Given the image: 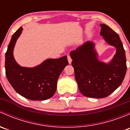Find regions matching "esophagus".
<instances>
[{
    "mask_svg": "<svg viewBox=\"0 0 130 130\" xmlns=\"http://www.w3.org/2000/svg\"><path fill=\"white\" fill-rule=\"evenodd\" d=\"M67 58H68V61H69V63L70 64L72 63V58H71V57H70V55H68Z\"/></svg>",
    "mask_w": 130,
    "mask_h": 130,
    "instance_id": "esophagus-1",
    "label": "esophagus"
}]
</instances>
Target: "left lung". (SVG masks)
<instances>
[{
    "label": "left lung",
    "mask_w": 130,
    "mask_h": 130,
    "mask_svg": "<svg viewBox=\"0 0 130 130\" xmlns=\"http://www.w3.org/2000/svg\"><path fill=\"white\" fill-rule=\"evenodd\" d=\"M100 35L116 48L108 63L100 61L93 42H86L70 52L75 78L81 94L87 98H104L118 88L126 72L125 51L119 35L108 26L101 24Z\"/></svg>",
    "instance_id": "8db88e82"
}]
</instances>
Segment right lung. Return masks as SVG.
<instances>
[{
  "label": "right lung",
  "instance_id": "right-lung-1",
  "mask_svg": "<svg viewBox=\"0 0 130 130\" xmlns=\"http://www.w3.org/2000/svg\"><path fill=\"white\" fill-rule=\"evenodd\" d=\"M22 31L21 27L13 34L7 47L5 61L6 77L14 89L26 99L46 100L55 93L58 78L69 65L67 57L47 59L35 67H21L14 59L13 51Z\"/></svg>",
  "mask_w": 130,
  "mask_h": 130
}]
</instances>
